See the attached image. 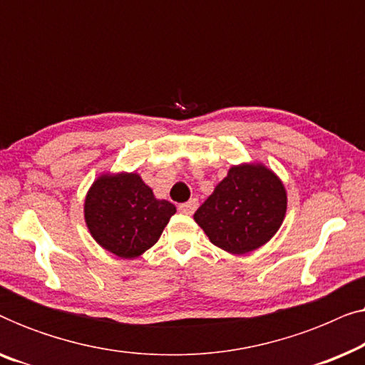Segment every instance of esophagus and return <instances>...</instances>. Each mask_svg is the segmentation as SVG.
Wrapping results in <instances>:
<instances>
[{
  "label": "esophagus",
  "instance_id": "34e87169",
  "mask_svg": "<svg viewBox=\"0 0 365 365\" xmlns=\"http://www.w3.org/2000/svg\"><path fill=\"white\" fill-rule=\"evenodd\" d=\"M197 206H199V199L192 197V199H189L187 202L179 204V211L184 212V214H192L197 209Z\"/></svg>",
  "mask_w": 365,
  "mask_h": 365
}]
</instances>
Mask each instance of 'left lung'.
<instances>
[{
  "label": "left lung",
  "mask_w": 365,
  "mask_h": 365,
  "mask_svg": "<svg viewBox=\"0 0 365 365\" xmlns=\"http://www.w3.org/2000/svg\"><path fill=\"white\" fill-rule=\"evenodd\" d=\"M286 189L264 166H234L194 212L214 246L246 254L266 244L286 214Z\"/></svg>",
  "instance_id": "1"
}]
</instances>
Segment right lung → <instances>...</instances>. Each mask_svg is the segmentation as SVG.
<instances>
[{
  "label": "right lung",
  "mask_w": 365,
  "mask_h": 365,
  "mask_svg": "<svg viewBox=\"0 0 365 365\" xmlns=\"http://www.w3.org/2000/svg\"><path fill=\"white\" fill-rule=\"evenodd\" d=\"M174 212V204L154 197L138 174H104L84 202L93 237L109 252L126 259L153 247Z\"/></svg>",
  "instance_id": "add662e5"
}]
</instances>
